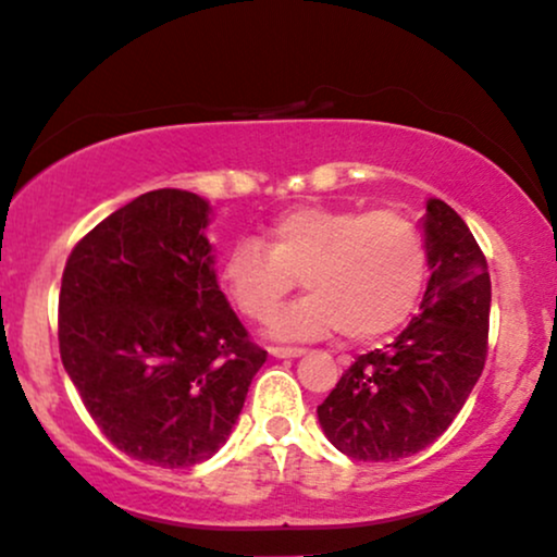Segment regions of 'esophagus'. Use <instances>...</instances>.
Segmentation results:
<instances>
[{
    "mask_svg": "<svg viewBox=\"0 0 557 557\" xmlns=\"http://www.w3.org/2000/svg\"><path fill=\"white\" fill-rule=\"evenodd\" d=\"M270 355H272V358H300V355H306V350H304V347L274 345V347H270Z\"/></svg>",
    "mask_w": 557,
    "mask_h": 557,
    "instance_id": "1",
    "label": "esophagus"
}]
</instances>
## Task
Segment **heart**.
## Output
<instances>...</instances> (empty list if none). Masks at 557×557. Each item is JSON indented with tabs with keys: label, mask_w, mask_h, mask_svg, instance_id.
<instances>
[{
	"label": "heart",
	"mask_w": 557,
	"mask_h": 557,
	"mask_svg": "<svg viewBox=\"0 0 557 557\" xmlns=\"http://www.w3.org/2000/svg\"><path fill=\"white\" fill-rule=\"evenodd\" d=\"M428 270L425 233L407 214L313 205L277 214L264 244L238 238L220 264V285L246 319L264 321L300 276L309 296L272 318V337L321 339L343 330L368 343L412 317Z\"/></svg>",
	"instance_id": "b5f03b06"
}]
</instances>
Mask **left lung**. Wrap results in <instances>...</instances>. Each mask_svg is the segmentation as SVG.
Returning <instances> with one entry per match:
<instances>
[{
	"label": "left lung",
	"instance_id": "1",
	"mask_svg": "<svg viewBox=\"0 0 557 557\" xmlns=\"http://www.w3.org/2000/svg\"><path fill=\"white\" fill-rule=\"evenodd\" d=\"M431 280L420 313L381 350L358 355L319 405L334 448L358 461L423 451L454 423L487 358L491 274L465 220L428 199Z\"/></svg>",
	"mask_w": 557,
	"mask_h": 557
}]
</instances>
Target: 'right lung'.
Listing matches in <instances>:
<instances>
[{"instance_id": "obj_1", "label": "right lung", "mask_w": 557, "mask_h": 557, "mask_svg": "<svg viewBox=\"0 0 557 557\" xmlns=\"http://www.w3.org/2000/svg\"><path fill=\"white\" fill-rule=\"evenodd\" d=\"M210 205L156 189L79 238L62 274L59 352L119 451L194 467L225 444L267 350L212 270Z\"/></svg>"}]
</instances>
